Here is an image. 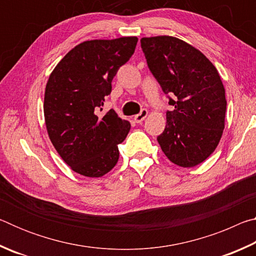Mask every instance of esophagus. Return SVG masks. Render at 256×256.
I'll list each match as a JSON object with an SVG mask.
<instances>
[{"instance_id":"34e87169","label":"esophagus","mask_w":256,"mask_h":256,"mask_svg":"<svg viewBox=\"0 0 256 256\" xmlns=\"http://www.w3.org/2000/svg\"><path fill=\"white\" fill-rule=\"evenodd\" d=\"M146 116H148V110H142L140 112H138V115L134 116V120H136V123H141L142 120H144Z\"/></svg>"}]
</instances>
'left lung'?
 <instances>
[{"mask_svg": "<svg viewBox=\"0 0 256 256\" xmlns=\"http://www.w3.org/2000/svg\"><path fill=\"white\" fill-rule=\"evenodd\" d=\"M141 47L162 92L174 97L158 144L177 166H196L216 150L224 128L227 102L219 73L204 54L176 37H144Z\"/></svg>", "mask_w": 256, "mask_h": 256, "instance_id": "8db88e82", "label": "left lung"}]
</instances>
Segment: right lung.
Instances as JSON below:
<instances>
[{
    "mask_svg": "<svg viewBox=\"0 0 256 256\" xmlns=\"http://www.w3.org/2000/svg\"><path fill=\"white\" fill-rule=\"evenodd\" d=\"M136 37L86 40L60 60L46 84L44 116L54 148L72 170L102 177L120 158L131 128L110 110L104 115L112 80L133 55Z\"/></svg>",
    "mask_w": 256,
    "mask_h": 256,
    "instance_id": "right-lung-1",
    "label": "right lung"
}]
</instances>
